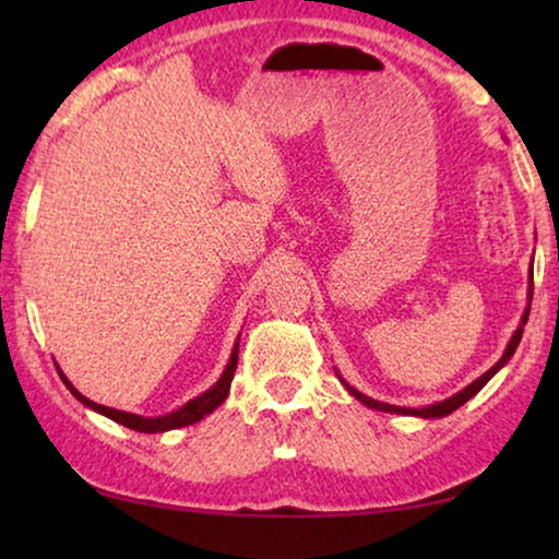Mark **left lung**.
Masks as SVG:
<instances>
[{"mask_svg": "<svg viewBox=\"0 0 559 559\" xmlns=\"http://www.w3.org/2000/svg\"><path fill=\"white\" fill-rule=\"evenodd\" d=\"M530 280H532V274H530ZM530 305H532V289H530ZM526 318H530V308L524 310V316H522V325L516 328V333L511 335V341H509V346H507V350H503V356L499 358V361H496L491 369H488L484 377H478L476 381H473V384H468L465 389H461V392L457 394H453L450 396V400H445V402H438V404H430V407H423V409H409V407H394V404H384V402H377V400H371V396H366V394H361L358 392V389H354V386H348L346 381H343L341 377V381H343V386L348 389L350 394L356 396L358 402L361 404H366V407H371V409H379V412H392V415H415V417H445V415H450V412H455L457 407H463L465 402L471 400V396H476L480 389H484L486 384H488V379L493 377L496 371L501 369L503 364L509 361L511 356H514V350H516V346H519V341H522V333H524V325H526Z\"/></svg>", "mask_w": 559, "mask_h": 559, "instance_id": "8db88e82", "label": "left lung"}]
</instances>
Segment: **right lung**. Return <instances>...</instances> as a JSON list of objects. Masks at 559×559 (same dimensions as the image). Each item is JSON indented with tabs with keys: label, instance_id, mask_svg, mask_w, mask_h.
Wrapping results in <instances>:
<instances>
[{
	"label": "right lung",
	"instance_id": "right-lung-1",
	"mask_svg": "<svg viewBox=\"0 0 559 559\" xmlns=\"http://www.w3.org/2000/svg\"><path fill=\"white\" fill-rule=\"evenodd\" d=\"M236 364H239V341H236V346L231 350V358H228V366L221 373V379L213 384L209 392H203L201 396H195V400H190L188 404H182L180 409L170 412V415L165 417H140V415H132V412H121V409H111V407H104V404H96L91 402L88 396H83L79 389H75L71 381L66 379V373L58 369L60 379H63V384L71 389V394L79 400L81 404H86L88 409L94 412H102L114 423L129 427V430H136V432H167V430H178V427H186V425H193V423H201L205 415H211L213 409L221 407L224 400L228 396V389H231V379H234V371H236Z\"/></svg>",
	"mask_w": 559,
	"mask_h": 559
}]
</instances>
